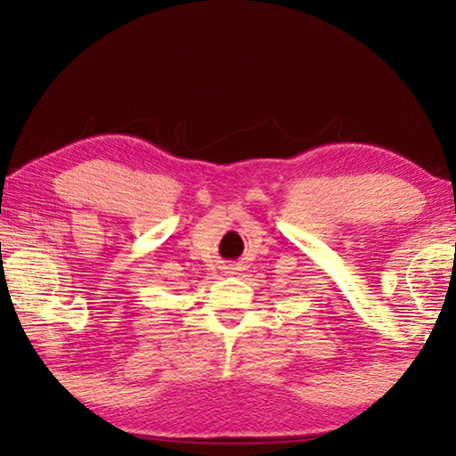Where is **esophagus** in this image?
I'll return each instance as SVG.
<instances>
[{"instance_id": "34e87169", "label": "esophagus", "mask_w": 456, "mask_h": 456, "mask_svg": "<svg viewBox=\"0 0 456 456\" xmlns=\"http://www.w3.org/2000/svg\"><path fill=\"white\" fill-rule=\"evenodd\" d=\"M227 269H229V272H227V273H237V267H235V265H229Z\"/></svg>"}]
</instances>
